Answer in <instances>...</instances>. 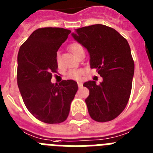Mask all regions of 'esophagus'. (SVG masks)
<instances>
[{"instance_id":"esophagus-1","label":"esophagus","mask_w":153,"mask_h":153,"mask_svg":"<svg viewBox=\"0 0 153 153\" xmlns=\"http://www.w3.org/2000/svg\"><path fill=\"white\" fill-rule=\"evenodd\" d=\"M78 88H82V82H78Z\"/></svg>"}]
</instances>
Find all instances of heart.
Instances as JSON below:
<instances>
[{"label":"heart","instance_id":"1","mask_svg":"<svg viewBox=\"0 0 153 153\" xmlns=\"http://www.w3.org/2000/svg\"><path fill=\"white\" fill-rule=\"evenodd\" d=\"M69 49H70V51H71V52H72V54L75 56L79 51L83 50V48H82V45H79V44L73 43L69 46ZM57 61L58 62V55L57 56ZM82 73V71H81V70H71V71H70L68 72V75L69 77L71 78H78L81 76Z\"/></svg>","mask_w":153,"mask_h":153}]
</instances>
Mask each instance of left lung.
Wrapping results in <instances>:
<instances>
[{"label":"left lung","instance_id":"8db88e82","mask_svg":"<svg viewBox=\"0 0 153 153\" xmlns=\"http://www.w3.org/2000/svg\"><path fill=\"white\" fill-rule=\"evenodd\" d=\"M71 36L87 49L90 67L103 78L99 85L95 81L83 84L89 89L88 113L96 122L112 120L125 109L132 90L135 65L129 45L117 30L103 25L75 29Z\"/></svg>","mask_w":153,"mask_h":153}]
</instances>
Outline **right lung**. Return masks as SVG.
Returning a JSON list of instances; mask_svg holds the SVG:
<instances>
[{
  "label": "right lung",
  "instance_id": "obj_1",
  "mask_svg": "<svg viewBox=\"0 0 153 153\" xmlns=\"http://www.w3.org/2000/svg\"><path fill=\"white\" fill-rule=\"evenodd\" d=\"M70 33L62 27L37 29L18 51L17 78L22 99L36 119L48 124L67 119L78 91L75 81L51 82L58 68L57 51Z\"/></svg>",
  "mask_w": 153,
  "mask_h": 153
}]
</instances>
